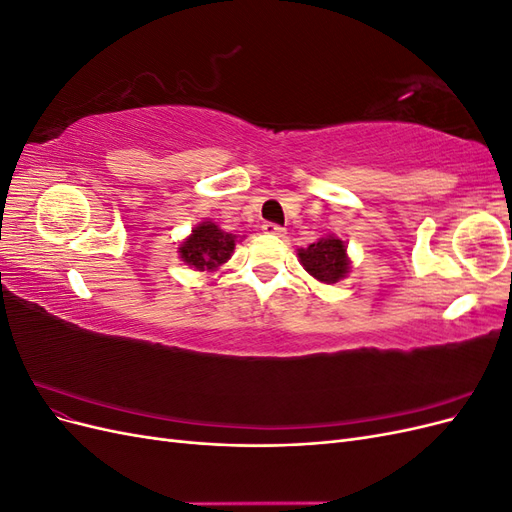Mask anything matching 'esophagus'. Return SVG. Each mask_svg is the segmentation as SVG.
Masks as SVG:
<instances>
[{"mask_svg":"<svg viewBox=\"0 0 512 512\" xmlns=\"http://www.w3.org/2000/svg\"><path fill=\"white\" fill-rule=\"evenodd\" d=\"M262 232H265V235H275V237H284V235H286V230H284L282 226L271 224V222L262 224Z\"/></svg>","mask_w":512,"mask_h":512,"instance_id":"34e87169","label":"esophagus"}]
</instances>
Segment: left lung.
Returning a JSON list of instances; mask_svg holds the SVG:
<instances>
[{
	"label": "left lung",
	"mask_w": 512,
	"mask_h": 512,
	"mask_svg": "<svg viewBox=\"0 0 512 512\" xmlns=\"http://www.w3.org/2000/svg\"><path fill=\"white\" fill-rule=\"evenodd\" d=\"M297 256L303 269L322 284H337L339 280L348 277L352 269L346 241L333 235V232L320 237L309 247H301Z\"/></svg>",
	"instance_id": "left-lung-1"
}]
</instances>
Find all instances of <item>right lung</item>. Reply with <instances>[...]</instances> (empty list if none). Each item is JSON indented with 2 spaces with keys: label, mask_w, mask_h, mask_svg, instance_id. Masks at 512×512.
<instances>
[{
  "label": "right lung",
  "mask_w": 512,
  "mask_h": 512,
  "mask_svg": "<svg viewBox=\"0 0 512 512\" xmlns=\"http://www.w3.org/2000/svg\"><path fill=\"white\" fill-rule=\"evenodd\" d=\"M241 239L243 237L224 232L215 222L203 220L179 243L177 252L185 265L194 271H218L235 254V245Z\"/></svg>",
  "instance_id": "1"
}]
</instances>
